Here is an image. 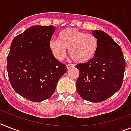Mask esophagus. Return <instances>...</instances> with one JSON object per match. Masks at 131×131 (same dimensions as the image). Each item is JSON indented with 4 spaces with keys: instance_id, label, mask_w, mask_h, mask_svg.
Segmentation results:
<instances>
[{
    "instance_id": "obj_1",
    "label": "esophagus",
    "mask_w": 131,
    "mask_h": 131,
    "mask_svg": "<svg viewBox=\"0 0 131 131\" xmlns=\"http://www.w3.org/2000/svg\"><path fill=\"white\" fill-rule=\"evenodd\" d=\"M74 66H74L73 64H68L66 66L67 68H68V70H69V69H70V68H73V67H74Z\"/></svg>"
}]
</instances>
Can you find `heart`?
I'll list each match as a JSON object with an SVG mask.
<instances>
[{
  "instance_id": "1",
  "label": "heart",
  "mask_w": 131,
  "mask_h": 131,
  "mask_svg": "<svg viewBox=\"0 0 131 131\" xmlns=\"http://www.w3.org/2000/svg\"><path fill=\"white\" fill-rule=\"evenodd\" d=\"M49 48L58 60H62L66 57V49H69V55L72 59L78 63H86L95 58L98 43L93 35L75 28H68L59 33L58 40H51Z\"/></svg>"
}]
</instances>
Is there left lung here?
I'll use <instances>...</instances> for the list:
<instances>
[{
  "instance_id": "8db88e82",
  "label": "left lung",
  "mask_w": 131,
  "mask_h": 131,
  "mask_svg": "<svg viewBox=\"0 0 131 131\" xmlns=\"http://www.w3.org/2000/svg\"><path fill=\"white\" fill-rule=\"evenodd\" d=\"M92 33L98 41V51L92 61L75 66L80 72L76 88L84 100L100 102L121 88L125 60L120 46L110 35L100 30Z\"/></svg>"
}]
</instances>
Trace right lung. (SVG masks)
<instances>
[{"label": "right lung", "mask_w": 131, "mask_h": 131, "mask_svg": "<svg viewBox=\"0 0 131 131\" xmlns=\"http://www.w3.org/2000/svg\"><path fill=\"white\" fill-rule=\"evenodd\" d=\"M56 31L53 25H35L13 39L7 57V72L17 94L33 102L50 98L66 65L51 52L49 43Z\"/></svg>", "instance_id": "obj_1"}]
</instances>
